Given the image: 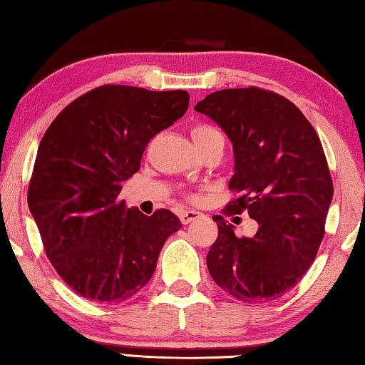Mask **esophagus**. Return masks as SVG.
Returning a JSON list of instances; mask_svg holds the SVG:
<instances>
[{"instance_id":"obj_1","label":"esophagus","mask_w":365,"mask_h":365,"mask_svg":"<svg viewBox=\"0 0 365 365\" xmlns=\"http://www.w3.org/2000/svg\"><path fill=\"white\" fill-rule=\"evenodd\" d=\"M178 218H180L182 224H190L191 221H196L199 218H202V213L196 212V210H185V212L180 213V216H178Z\"/></svg>"}]
</instances>
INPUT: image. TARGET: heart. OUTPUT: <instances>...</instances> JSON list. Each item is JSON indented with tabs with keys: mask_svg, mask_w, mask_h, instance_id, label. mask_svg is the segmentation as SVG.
Listing matches in <instances>:
<instances>
[{
	"mask_svg": "<svg viewBox=\"0 0 365 365\" xmlns=\"http://www.w3.org/2000/svg\"><path fill=\"white\" fill-rule=\"evenodd\" d=\"M215 136H222L218 130L210 127V125H196L195 128H192V138H195V143L196 144H200V143H205L208 141V139H212ZM190 199H197V196L195 195V192H190L188 195Z\"/></svg>",
	"mask_w": 365,
	"mask_h": 365,
	"instance_id": "heart-1",
	"label": "heart"
}]
</instances>
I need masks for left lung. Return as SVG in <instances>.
<instances>
[{"label": "left lung", "mask_w": 365, "mask_h": 365, "mask_svg": "<svg viewBox=\"0 0 365 365\" xmlns=\"http://www.w3.org/2000/svg\"><path fill=\"white\" fill-rule=\"evenodd\" d=\"M195 110L234 144L235 197L222 215L247 212L255 235L237 237L215 215L218 238L207 254L213 281L245 302L281 298L314 263L332 199V178L319 135L289 98L257 86L222 89Z\"/></svg>", "instance_id": "left-lung-1"}]
</instances>
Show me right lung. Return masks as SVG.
I'll use <instances>...</instances> for the list:
<instances>
[{
	"label": "right lung",
	"instance_id": "1",
	"mask_svg": "<svg viewBox=\"0 0 365 365\" xmlns=\"http://www.w3.org/2000/svg\"><path fill=\"white\" fill-rule=\"evenodd\" d=\"M187 91L103 84L75 98L46 128L28 205L46 257L80 297L122 302L150 281L177 216H145L119 199L150 139L187 113Z\"/></svg>",
	"mask_w": 365,
	"mask_h": 365
}]
</instances>
